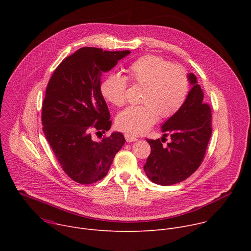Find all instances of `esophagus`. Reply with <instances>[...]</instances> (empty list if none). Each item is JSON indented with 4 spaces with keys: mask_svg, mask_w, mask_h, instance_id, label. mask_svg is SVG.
I'll return each instance as SVG.
<instances>
[{
    "mask_svg": "<svg viewBox=\"0 0 251 251\" xmlns=\"http://www.w3.org/2000/svg\"><path fill=\"white\" fill-rule=\"evenodd\" d=\"M124 137H125L126 141L129 142V143H130V142H135V141L138 140L136 137H134V136H132V135H130V134H128V133H126V134L124 135Z\"/></svg>",
    "mask_w": 251,
    "mask_h": 251,
    "instance_id": "obj_1",
    "label": "esophagus"
}]
</instances>
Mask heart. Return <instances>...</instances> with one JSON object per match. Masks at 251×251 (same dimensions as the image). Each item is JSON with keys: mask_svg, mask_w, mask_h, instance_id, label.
<instances>
[{"mask_svg": "<svg viewBox=\"0 0 251 251\" xmlns=\"http://www.w3.org/2000/svg\"><path fill=\"white\" fill-rule=\"evenodd\" d=\"M128 76L111 75L101 83L103 97L115 106L127 101L128 81L145 86L142 92V105L130 106L119 113L118 129L138 136L148 132L158 117L169 119L181 110L191 89L188 71L182 65L159 55H145L133 61L127 68Z\"/></svg>", "mask_w": 251, "mask_h": 251, "instance_id": "1", "label": "heart"}]
</instances>
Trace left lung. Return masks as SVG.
I'll use <instances>...</instances> for the list:
<instances>
[{"mask_svg": "<svg viewBox=\"0 0 251 251\" xmlns=\"http://www.w3.org/2000/svg\"><path fill=\"white\" fill-rule=\"evenodd\" d=\"M193 88L186 103L162 127V140L147 139L151 154L144 166L150 180L161 186H171L185 181L203 161L211 136V109L203 102V92L197 77L190 74ZM171 142L165 147V136Z\"/></svg>", "mask_w": 251, "mask_h": 251, "instance_id": "8db88e82", "label": "left lung"}]
</instances>
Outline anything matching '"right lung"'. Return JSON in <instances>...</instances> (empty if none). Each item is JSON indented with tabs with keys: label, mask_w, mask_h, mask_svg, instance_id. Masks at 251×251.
<instances>
[{
	"label": "right lung",
	"mask_w": 251,
	"mask_h": 251,
	"mask_svg": "<svg viewBox=\"0 0 251 251\" xmlns=\"http://www.w3.org/2000/svg\"><path fill=\"white\" fill-rule=\"evenodd\" d=\"M129 50L107 51L81 48L55 68L43 102V131L64 173L81 185L93 184L109 171L125 143L122 133L103 136L111 127L101 93L102 73L114 67Z\"/></svg>",
	"instance_id": "1"
}]
</instances>
